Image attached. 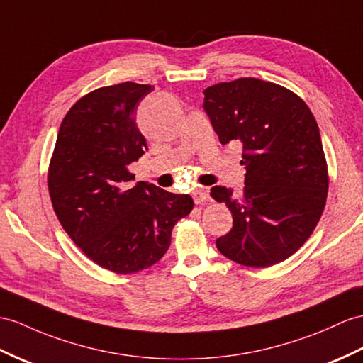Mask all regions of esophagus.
I'll return each instance as SVG.
<instances>
[{
    "mask_svg": "<svg viewBox=\"0 0 363 363\" xmlns=\"http://www.w3.org/2000/svg\"><path fill=\"white\" fill-rule=\"evenodd\" d=\"M208 197H209V194L205 188H196L192 191V199H194V201H196V205H201V203L208 201Z\"/></svg>",
    "mask_w": 363,
    "mask_h": 363,
    "instance_id": "esophagus-1",
    "label": "esophagus"
}]
</instances>
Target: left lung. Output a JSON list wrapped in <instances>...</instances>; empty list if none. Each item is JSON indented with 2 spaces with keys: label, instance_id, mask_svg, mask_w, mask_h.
<instances>
[{
  "label": "left lung",
  "instance_id": "1",
  "mask_svg": "<svg viewBox=\"0 0 363 363\" xmlns=\"http://www.w3.org/2000/svg\"><path fill=\"white\" fill-rule=\"evenodd\" d=\"M205 108L222 145L243 146L245 188L211 197L225 203L233 228L216 240L225 257L268 268L286 260L313 234L328 196V166L320 132L306 103L286 87L238 78L205 89Z\"/></svg>",
  "mask_w": 363,
  "mask_h": 363
}]
</instances>
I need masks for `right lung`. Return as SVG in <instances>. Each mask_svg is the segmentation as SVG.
<instances>
[{"label": "right lung", "mask_w": 363, "mask_h": 363, "mask_svg": "<svg viewBox=\"0 0 363 363\" xmlns=\"http://www.w3.org/2000/svg\"><path fill=\"white\" fill-rule=\"evenodd\" d=\"M152 89L126 82L82 96L61 121L49 164L48 186L61 226L86 257L117 274L160 260L172 228L194 208L188 194L132 183L128 167L147 149L135 111Z\"/></svg>", "instance_id": "add662e5"}]
</instances>
